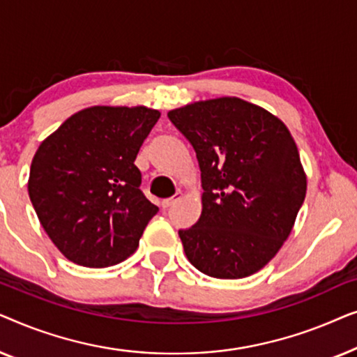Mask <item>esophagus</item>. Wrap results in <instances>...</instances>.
Segmentation results:
<instances>
[{
	"mask_svg": "<svg viewBox=\"0 0 357 357\" xmlns=\"http://www.w3.org/2000/svg\"><path fill=\"white\" fill-rule=\"evenodd\" d=\"M180 197H182V192H177V193L174 195L172 198H165V199H162V203H160V204H162L164 209H167V208L172 206L174 203H177L178 199H180Z\"/></svg>",
	"mask_w": 357,
	"mask_h": 357,
	"instance_id": "34e87169",
	"label": "esophagus"
}]
</instances>
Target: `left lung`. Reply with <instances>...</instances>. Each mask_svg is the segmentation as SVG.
I'll return each instance as SVG.
<instances>
[{
  "instance_id": "left-lung-1",
  "label": "left lung",
  "mask_w": 357,
  "mask_h": 357,
  "mask_svg": "<svg viewBox=\"0 0 357 357\" xmlns=\"http://www.w3.org/2000/svg\"><path fill=\"white\" fill-rule=\"evenodd\" d=\"M167 116L193 146L202 170V216L178 231L185 255L208 276L253 275L280 250L305 198L289 130L237 97L195 102Z\"/></svg>"
}]
</instances>
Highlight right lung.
Wrapping results in <instances>:
<instances>
[{
    "label": "right lung",
    "instance_id": "1",
    "mask_svg": "<svg viewBox=\"0 0 357 357\" xmlns=\"http://www.w3.org/2000/svg\"><path fill=\"white\" fill-rule=\"evenodd\" d=\"M159 116L146 107H91L37 149L29 197L68 260L105 268L136 250L159 208L141 192L135 159Z\"/></svg>",
    "mask_w": 357,
    "mask_h": 357
}]
</instances>
